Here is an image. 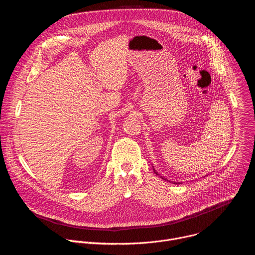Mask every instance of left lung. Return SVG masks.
Wrapping results in <instances>:
<instances>
[{
  "label": "left lung",
  "mask_w": 255,
  "mask_h": 255,
  "mask_svg": "<svg viewBox=\"0 0 255 255\" xmlns=\"http://www.w3.org/2000/svg\"><path fill=\"white\" fill-rule=\"evenodd\" d=\"M153 170H154V172H155L157 175H159V173H158V172H157V171L154 169V167H153ZM159 176H160V175H159ZM161 177H162L164 180H166V178H165V177H163V176H161ZM174 184H176V183H174Z\"/></svg>",
  "instance_id": "left-lung-1"
}]
</instances>
